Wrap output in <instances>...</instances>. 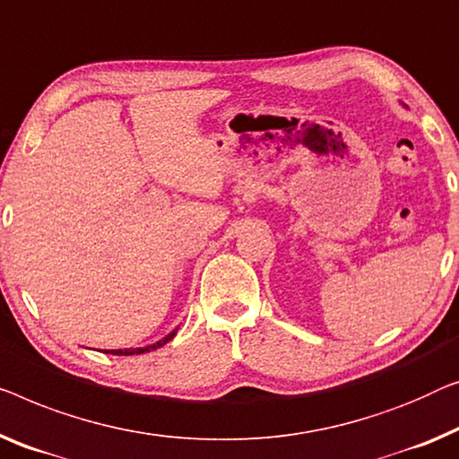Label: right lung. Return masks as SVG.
I'll return each mask as SVG.
<instances>
[{
    "mask_svg": "<svg viewBox=\"0 0 459 459\" xmlns=\"http://www.w3.org/2000/svg\"><path fill=\"white\" fill-rule=\"evenodd\" d=\"M174 335H176V331H171V333L168 335V337H163L161 342H157V343H152V345H147V348H130V350H109V351H105V354H116V356H132V354H144V351H151V350H157V348H161V345H165L168 342H171L174 340Z\"/></svg>",
    "mask_w": 459,
    "mask_h": 459,
    "instance_id": "add662e5",
    "label": "right lung"
}]
</instances>
